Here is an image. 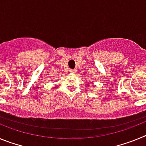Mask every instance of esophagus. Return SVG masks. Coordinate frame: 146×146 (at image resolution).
<instances>
[{"instance_id":"esophagus-1","label":"esophagus","mask_w":146,"mask_h":146,"mask_svg":"<svg viewBox=\"0 0 146 146\" xmlns=\"http://www.w3.org/2000/svg\"><path fill=\"white\" fill-rule=\"evenodd\" d=\"M70 72H74V69H70Z\"/></svg>"}]
</instances>
